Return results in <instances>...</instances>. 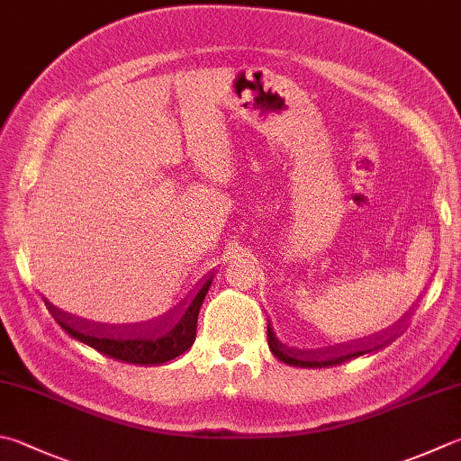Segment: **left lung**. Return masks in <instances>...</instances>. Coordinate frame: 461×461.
<instances>
[{"instance_id":"obj_1","label":"left lung","mask_w":461,"mask_h":461,"mask_svg":"<svg viewBox=\"0 0 461 461\" xmlns=\"http://www.w3.org/2000/svg\"><path fill=\"white\" fill-rule=\"evenodd\" d=\"M267 337H268V349L273 351V355L276 359L285 361L286 366H294V367H331V366H341V363L355 359V357H361V355L371 353V351H377L381 347L389 343V339L384 343H375V345H366L363 343L361 347H347V349H329L323 351L321 355L317 353H303V351H294L291 347H286L285 343L279 341V337H276L273 325L268 323L267 325Z\"/></svg>"}]
</instances>
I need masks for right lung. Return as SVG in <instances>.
<instances>
[{
	"mask_svg": "<svg viewBox=\"0 0 461 461\" xmlns=\"http://www.w3.org/2000/svg\"><path fill=\"white\" fill-rule=\"evenodd\" d=\"M212 279H206L201 289L182 311L180 319L175 325L167 331L158 335H144V337H132V335H122V333H110L102 331V329H90V331H84V329H76V325L68 323V321L56 319L59 325H62L64 331H68L77 341L94 347L100 353L108 355V357H114L118 361L126 363H136V366H160V363H167L180 357L182 353H186L190 347H193L196 339V321H198V311H201L203 301L208 293V286H211ZM56 315V309H54Z\"/></svg>",
	"mask_w": 461,
	"mask_h": 461,
	"instance_id": "right-lung-1",
	"label": "right lung"
}]
</instances>
